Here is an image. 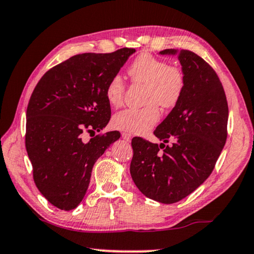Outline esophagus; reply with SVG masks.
<instances>
[{
    "mask_svg": "<svg viewBox=\"0 0 254 254\" xmlns=\"http://www.w3.org/2000/svg\"><path fill=\"white\" fill-rule=\"evenodd\" d=\"M122 138L124 139V140L130 141L131 139H132V135H131L130 133H127V132H123V133H122Z\"/></svg>",
    "mask_w": 254,
    "mask_h": 254,
    "instance_id": "34e87169",
    "label": "esophagus"
}]
</instances>
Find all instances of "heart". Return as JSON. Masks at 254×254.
<instances>
[{"mask_svg":"<svg viewBox=\"0 0 254 254\" xmlns=\"http://www.w3.org/2000/svg\"><path fill=\"white\" fill-rule=\"evenodd\" d=\"M127 73L135 84L145 85L144 103L140 109H124L113 117L117 130L132 134H141L159 122V107L173 108L184 93L185 78L180 67L149 54H141L128 66ZM126 84L120 74L110 78L106 86V99L110 106L120 107L123 102Z\"/></svg>","mask_w":254,"mask_h":254,"instance_id":"b5f03b06","label":"heart"}]
</instances>
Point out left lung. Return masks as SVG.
<instances>
[{
  "instance_id": "1",
  "label": "left lung",
  "mask_w": 254,
  "mask_h": 254,
  "mask_svg": "<svg viewBox=\"0 0 254 254\" xmlns=\"http://www.w3.org/2000/svg\"><path fill=\"white\" fill-rule=\"evenodd\" d=\"M176 55L185 78L180 102L154 134L153 144L135 137L130 174L135 187L149 199L174 203L199 188L215 167L227 140L228 102L215 71L201 57L185 49H164ZM172 141V145L164 143Z\"/></svg>"
}]
</instances>
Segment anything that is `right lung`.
Returning a JSON list of instances; mask_svg holds the SVG:
<instances>
[{"label":"right lung","mask_w":254,"mask_h":254,"mask_svg":"<svg viewBox=\"0 0 254 254\" xmlns=\"http://www.w3.org/2000/svg\"><path fill=\"white\" fill-rule=\"evenodd\" d=\"M134 52L74 55L48 70L32 93L25 146L38 190L57 208L79 205L96 160L121 137L110 131L83 140L84 132H100L108 124L107 83Z\"/></svg>","instance_id":"1"}]
</instances>
